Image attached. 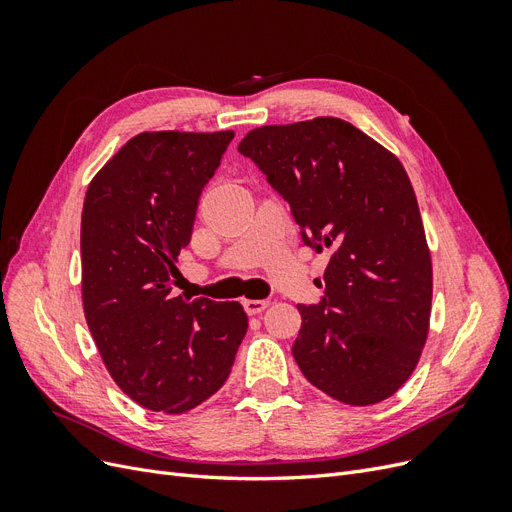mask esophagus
Wrapping results in <instances>:
<instances>
[{
    "instance_id": "34e87169",
    "label": "esophagus",
    "mask_w": 512,
    "mask_h": 512,
    "mask_svg": "<svg viewBox=\"0 0 512 512\" xmlns=\"http://www.w3.org/2000/svg\"><path fill=\"white\" fill-rule=\"evenodd\" d=\"M243 307H245V312L250 314V316H258V314H262L269 307V301H265V299H245Z\"/></svg>"
}]
</instances>
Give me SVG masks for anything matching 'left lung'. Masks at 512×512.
I'll list each match as a JSON object with an SVG mask.
<instances>
[{"mask_svg":"<svg viewBox=\"0 0 512 512\" xmlns=\"http://www.w3.org/2000/svg\"><path fill=\"white\" fill-rule=\"evenodd\" d=\"M239 151L288 200L303 241L331 250L322 301L297 305L292 354L303 376L348 406L391 397L421 359L433 292L406 168L337 117L256 128Z\"/></svg>","mask_w":512,"mask_h":512,"instance_id":"8db88e82","label":"left lung"}]
</instances>
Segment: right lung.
Here are the masks:
<instances>
[{
  "label": "right lung",
  "mask_w": 512,
  "mask_h": 512,
  "mask_svg": "<svg viewBox=\"0 0 512 512\" xmlns=\"http://www.w3.org/2000/svg\"><path fill=\"white\" fill-rule=\"evenodd\" d=\"M235 132H141L91 179L81 218L83 309L119 389L183 414L230 376L247 331L237 301L173 292L198 198Z\"/></svg>",
  "instance_id": "right-lung-1"
}]
</instances>
